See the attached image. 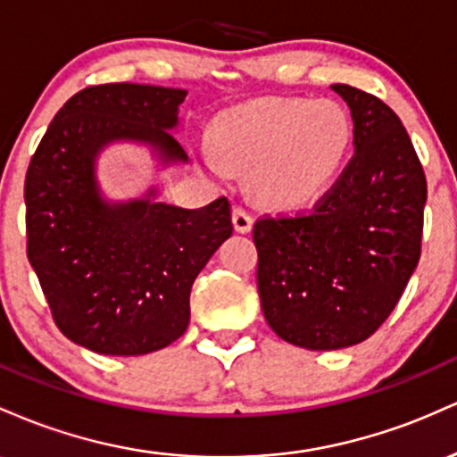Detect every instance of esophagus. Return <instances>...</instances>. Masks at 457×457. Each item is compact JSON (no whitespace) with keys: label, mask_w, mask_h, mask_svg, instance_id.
Listing matches in <instances>:
<instances>
[{"label":"esophagus","mask_w":457,"mask_h":457,"mask_svg":"<svg viewBox=\"0 0 457 457\" xmlns=\"http://www.w3.org/2000/svg\"><path fill=\"white\" fill-rule=\"evenodd\" d=\"M253 215L245 212L244 207H235L233 209V224H235V230H239V233H250L253 230Z\"/></svg>","instance_id":"obj_1"}]
</instances>
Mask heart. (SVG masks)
<instances>
[{
    "label": "heart",
    "mask_w": 457,
    "mask_h": 457,
    "mask_svg": "<svg viewBox=\"0 0 457 457\" xmlns=\"http://www.w3.org/2000/svg\"><path fill=\"white\" fill-rule=\"evenodd\" d=\"M350 116L328 99H287L235 112L220 127V142L204 140L201 155L215 177L250 168L256 196L280 207L324 194L345 163Z\"/></svg>",
    "instance_id": "obj_1"
}]
</instances>
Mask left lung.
Segmentation results:
<instances>
[{
  "label": "left lung",
  "instance_id": "8db88e82",
  "mask_svg": "<svg viewBox=\"0 0 457 457\" xmlns=\"http://www.w3.org/2000/svg\"><path fill=\"white\" fill-rule=\"evenodd\" d=\"M353 120V155L311 212L254 222L256 285L271 330L306 350L369 339L421 256L428 181L406 127L378 96L330 86Z\"/></svg>",
  "mask_w": 457,
  "mask_h": 457
}]
</instances>
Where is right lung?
I'll return each mask as SVG.
<instances>
[{
  "instance_id": "obj_1",
  "label": "right lung",
  "mask_w": 457,
  "mask_h": 457,
  "mask_svg": "<svg viewBox=\"0 0 457 457\" xmlns=\"http://www.w3.org/2000/svg\"><path fill=\"white\" fill-rule=\"evenodd\" d=\"M187 92L148 84L88 86L66 101L25 174L28 259L60 332L107 356H140L177 341L189 291L233 233L227 198L201 209L110 204L95 160L110 142H146L162 162H187L168 129Z\"/></svg>"
}]
</instances>
